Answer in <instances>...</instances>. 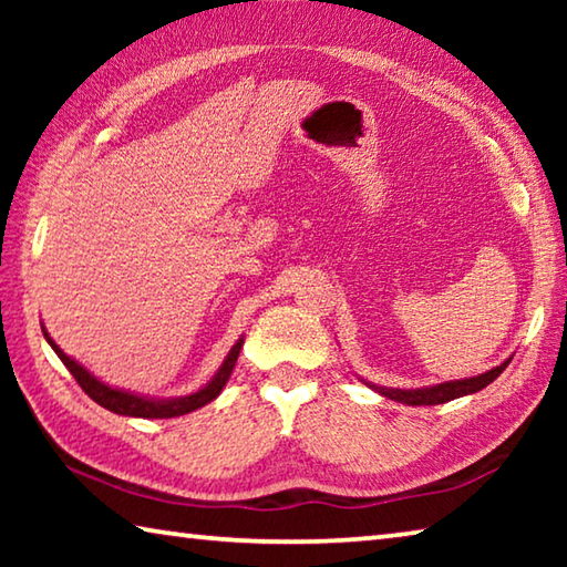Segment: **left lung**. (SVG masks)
Listing matches in <instances>:
<instances>
[{
    "instance_id": "left-lung-1",
    "label": "left lung",
    "mask_w": 567,
    "mask_h": 567,
    "mask_svg": "<svg viewBox=\"0 0 567 567\" xmlns=\"http://www.w3.org/2000/svg\"><path fill=\"white\" fill-rule=\"evenodd\" d=\"M507 362H511V360H505L503 364H497V368L483 372V375L465 378V380L440 382V385H433V388L400 390V388H378V385H372V382H364V385H370L372 390H378L382 398L405 402V405H443V402H450V400L463 398V395H473V392L491 385V382L507 368Z\"/></svg>"
}]
</instances>
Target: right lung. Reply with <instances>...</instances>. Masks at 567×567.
<instances>
[{
	"mask_svg": "<svg viewBox=\"0 0 567 567\" xmlns=\"http://www.w3.org/2000/svg\"><path fill=\"white\" fill-rule=\"evenodd\" d=\"M42 332H44L47 342L52 344V350L56 352V358L64 362V368L72 372V378L80 382V388L87 392V395L97 402V405L107 408L110 412H117V415H130V417H179V415H187V412H192V410H199L203 405H207V402H213L227 385L229 375H233L235 362L239 358V350H243V342H245L243 338H239L233 344V350L227 352V358L223 364H219L215 378L209 380L203 390L192 392V395H185V398L155 400V398H142V395H134V392H127V390L104 385V382L94 378L87 368H82V364L72 360L70 354H64L60 344H56L50 334H47L44 328H42Z\"/></svg>",
	"mask_w": 567,
	"mask_h": 567,
	"instance_id": "obj_1",
	"label": "right lung"
}]
</instances>
